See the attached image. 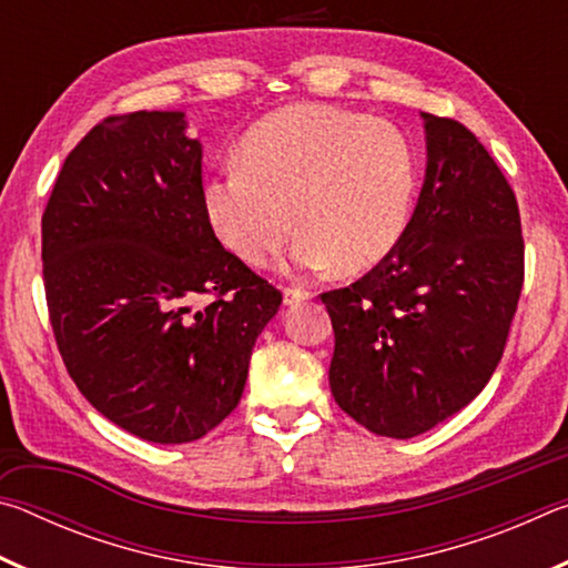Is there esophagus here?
<instances>
[{
    "label": "esophagus",
    "mask_w": 568,
    "mask_h": 568,
    "mask_svg": "<svg viewBox=\"0 0 568 568\" xmlns=\"http://www.w3.org/2000/svg\"><path fill=\"white\" fill-rule=\"evenodd\" d=\"M283 295H285V305H295V303L307 301V297H313V291H307V287H301V285H287Z\"/></svg>",
    "instance_id": "1"
}]
</instances>
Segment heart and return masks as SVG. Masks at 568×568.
I'll return each instance as SVG.
<instances>
[{
    "label": "heart",
    "instance_id": "obj_1",
    "mask_svg": "<svg viewBox=\"0 0 568 568\" xmlns=\"http://www.w3.org/2000/svg\"><path fill=\"white\" fill-rule=\"evenodd\" d=\"M413 190L416 162L398 128L328 104H295L250 130L240 168L207 182L205 203L220 240L247 265L271 263L297 223V267L335 263L358 273L398 243Z\"/></svg>",
    "mask_w": 568,
    "mask_h": 568
}]
</instances>
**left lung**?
Instances as JSON below:
<instances>
[{
  "instance_id": "1",
  "label": "left lung",
  "mask_w": 568,
  "mask_h": 568,
  "mask_svg": "<svg viewBox=\"0 0 568 568\" xmlns=\"http://www.w3.org/2000/svg\"><path fill=\"white\" fill-rule=\"evenodd\" d=\"M426 118L428 168L390 253L328 291L331 390L376 436L426 434L474 400L501 361L524 287L521 215L466 124Z\"/></svg>"
}]
</instances>
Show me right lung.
I'll list each match as a JSON object with an SVG mask.
<instances>
[{"label": "right lung", "mask_w": 568, "mask_h": 568, "mask_svg": "<svg viewBox=\"0 0 568 568\" xmlns=\"http://www.w3.org/2000/svg\"><path fill=\"white\" fill-rule=\"evenodd\" d=\"M52 333L114 426L190 444L235 410L283 295L210 225L182 112L110 114L67 155L42 215Z\"/></svg>", "instance_id": "right-lung-1"}]
</instances>
